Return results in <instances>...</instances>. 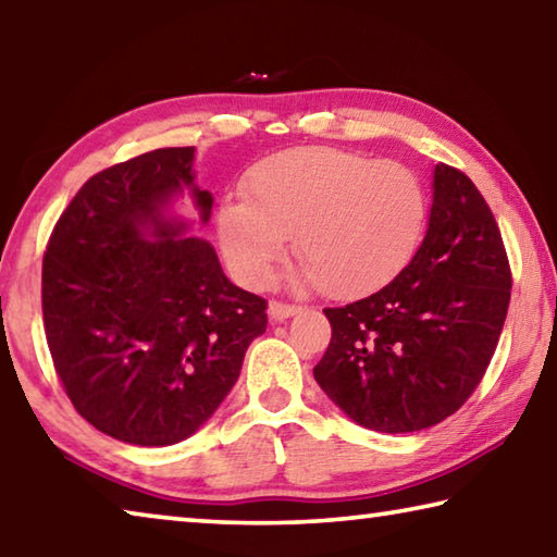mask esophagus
<instances>
[{"mask_svg": "<svg viewBox=\"0 0 557 557\" xmlns=\"http://www.w3.org/2000/svg\"><path fill=\"white\" fill-rule=\"evenodd\" d=\"M300 310V306H290V304H281V300H271L269 304V318L273 323H278V320H286L290 315H296Z\"/></svg>", "mask_w": 557, "mask_h": 557, "instance_id": "1", "label": "esophagus"}]
</instances>
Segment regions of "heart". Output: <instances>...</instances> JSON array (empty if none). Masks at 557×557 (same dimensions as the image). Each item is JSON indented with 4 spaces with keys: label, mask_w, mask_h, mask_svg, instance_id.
<instances>
[{
    "label": "heart",
    "mask_w": 557,
    "mask_h": 557,
    "mask_svg": "<svg viewBox=\"0 0 557 557\" xmlns=\"http://www.w3.org/2000/svg\"><path fill=\"white\" fill-rule=\"evenodd\" d=\"M244 198L222 202L218 232L232 271L261 286L286 249L304 257L308 284L333 296H364L386 286L423 237L425 188L404 163L296 146L259 161Z\"/></svg>",
    "instance_id": "heart-1"
}]
</instances>
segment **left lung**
Instances as JSON below:
<instances>
[{
	"mask_svg": "<svg viewBox=\"0 0 557 557\" xmlns=\"http://www.w3.org/2000/svg\"><path fill=\"white\" fill-rule=\"evenodd\" d=\"M511 298L502 232L474 183L437 163L421 247L392 284L345 308L315 382L376 433H416L453 416L499 343Z\"/></svg>",
	"mask_w": 557,
	"mask_h": 557,
	"instance_id": "left-lung-1",
	"label": "left lung"
}]
</instances>
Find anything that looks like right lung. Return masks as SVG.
<instances>
[{"mask_svg": "<svg viewBox=\"0 0 557 557\" xmlns=\"http://www.w3.org/2000/svg\"><path fill=\"white\" fill-rule=\"evenodd\" d=\"M195 146L156 149L92 175L58 220L41 276L44 327L75 411L114 441L190 437L239 379L267 300L224 276L212 244L173 214L188 190L200 224Z\"/></svg>", "mask_w": 557, "mask_h": 557, "instance_id": "obj_1", "label": "right lung"}]
</instances>
